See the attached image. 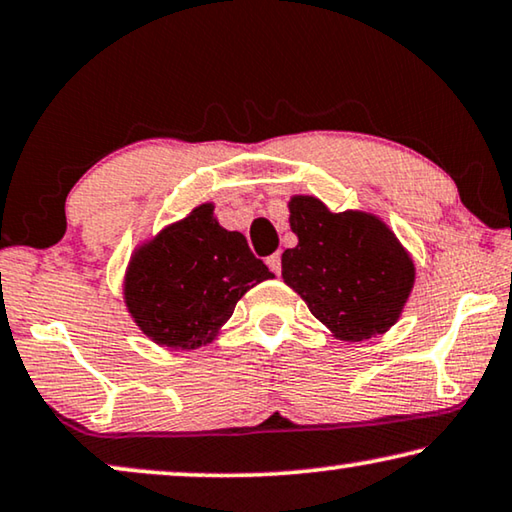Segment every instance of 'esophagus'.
Instances as JSON below:
<instances>
[{
	"label": "esophagus",
	"instance_id": "1",
	"mask_svg": "<svg viewBox=\"0 0 512 512\" xmlns=\"http://www.w3.org/2000/svg\"><path fill=\"white\" fill-rule=\"evenodd\" d=\"M268 268L274 272V274H279L281 272V254L277 251V254H272V256H268Z\"/></svg>",
	"mask_w": 512,
	"mask_h": 512
}]
</instances>
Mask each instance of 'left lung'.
Instances as JSON below:
<instances>
[{"instance_id": "8db88e82", "label": "left lung", "mask_w": 512, "mask_h": 512, "mask_svg": "<svg viewBox=\"0 0 512 512\" xmlns=\"http://www.w3.org/2000/svg\"><path fill=\"white\" fill-rule=\"evenodd\" d=\"M281 277L339 339L362 342L395 325L413 288V261L395 235L365 212H330L318 198L295 196Z\"/></svg>"}]
</instances>
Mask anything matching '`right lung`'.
<instances>
[{
  "instance_id": "1",
  "label": "right lung",
  "mask_w": 512,
  "mask_h": 512,
  "mask_svg": "<svg viewBox=\"0 0 512 512\" xmlns=\"http://www.w3.org/2000/svg\"><path fill=\"white\" fill-rule=\"evenodd\" d=\"M201 205L136 251L127 274V305L157 344H210L251 286L270 279L242 233L226 231Z\"/></svg>"
}]
</instances>
